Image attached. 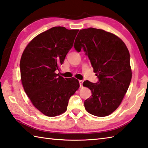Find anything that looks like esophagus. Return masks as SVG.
<instances>
[{
    "mask_svg": "<svg viewBox=\"0 0 148 148\" xmlns=\"http://www.w3.org/2000/svg\"><path fill=\"white\" fill-rule=\"evenodd\" d=\"M83 80H79V84H80V87H82L83 85Z\"/></svg>",
    "mask_w": 148,
    "mask_h": 148,
    "instance_id": "esophagus-1",
    "label": "esophagus"
}]
</instances>
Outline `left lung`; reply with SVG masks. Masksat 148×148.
I'll use <instances>...</instances> for the list:
<instances>
[{
    "label": "left lung",
    "mask_w": 148,
    "mask_h": 148,
    "mask_svg": "<svg viewBox=\"0 0 148 148\" xmlns=\"http://www.w3.org/2000/svg\"><path fill=\"white\" fill-rule=\"evenodd\" d=\"M76 39L75 49L79 52L83 49L98 78L96 83L84 82L92 92L84 107L92 115H110L121 103L131 82L129 51L119 38L101 29H82Z\"/></svg>",
    "instance_id": "8db88e82"
}]
</instances>
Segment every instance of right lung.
<instances>
[{"label": "right lung", "instance_id": "1", "mask_svg": "<svg viewBox=\"0 0 148 148\" xmlns=\"http://www.w3.org/2000/svg\"><path fill=\"white\" fill-rule=\"evenodd\" d=\"M79 30L54 27L30 42L20 60L21 80L34 106L54 117L67 110L70 97L79 88L78 80L56 73L64 62Z\"/></svg>", "mask_w": 148, "mask_h": 148}]
</instances>
